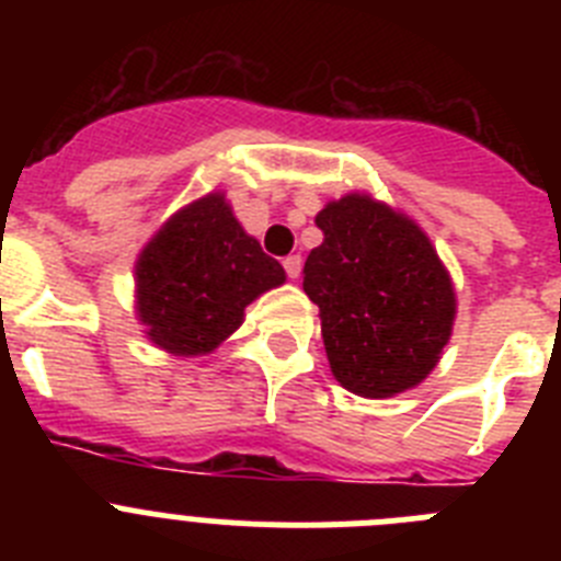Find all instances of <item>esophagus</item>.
Returning a JSON list of instances; mask_svg holds the SVG:
<instances>
[{
    "label": "esophagus",
    "mask_w": 561,
    "mask_h": 561,
    "mask_svg": "<svg viewBox=\"0 0 561 561\" xmlns=\"http://www.w3.org/2000/svg\"><path fill=\"white\" fill-rule=\"evenodd\" d=\"M284 270L291 280H295V277H300V270H304V261H300V255L284 257Z\"/></svg>",
    "instance_id": "esophagus-1"
}]
</instances>
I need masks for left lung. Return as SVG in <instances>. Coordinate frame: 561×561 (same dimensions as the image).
Returning <instances> with one entry per match:
<instances>
[{
	"label": "left lung",
	"mask_w": 561,
	"mask_h": 561,
	"mask_svg": "<svg viewBox=\"0 0 561 561\" xmlns=\"http://www.w3.org/2000/svg\"><path fill=\"white\" fill-rule=\"evenodd\" d=\"M314 221L323 244L306 257L304 291L334 379L365 399L421 385L455 323L453 277L427 232L368 193L329 202Z\"/></svg>",
	"instance_id": "obj_1"
}]
</instances>
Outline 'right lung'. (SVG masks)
<instances>
[{"instance_id": "obj_1", "label": "right lung", "mask_w": 561, "mask_h": 561, "mask_svg": "<svg viewBox=\"0 0 561 561\" xmlns=\"http://www.w3.org/2000/svg\"><path fill=\"white\" fill-rule=\"evenodd\" d=\"M137 317L157 348L202 356L244 323V309L286 280L232 216L225 193H207L160 227L137 266Z\"/></svg>"}]
</instances>
